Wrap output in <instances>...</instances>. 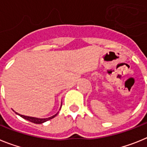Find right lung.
I'll return each mask as SVG.
<instances>
[{
    "label": "right lung",
    "instance_id": "obj_1",
    "mask_svg": "<svg viewBox=\"0 0 147 147\" xmlns=\"http://www.w3.org/2000/svg\"><path fill=\"white\" fill-rule=\"evenodd\" d=\"M62 106V105H61ZM59 113V112H58ZM57 113H56L55 115H52V116H51V117H49V118H45V119H40V118H35V117H31V116H26V115H20V114L18 113L15 112V113L17 114V115H20V117L23 118L24 119H26V120H28L29 121L32 122V123H34V124H42V123H44V122L50 120V119H53V118H54L56 116V115H57Z\"/></svg>",
    "mask_w": 147,
    "mask_h": 147
}]
</instances>
